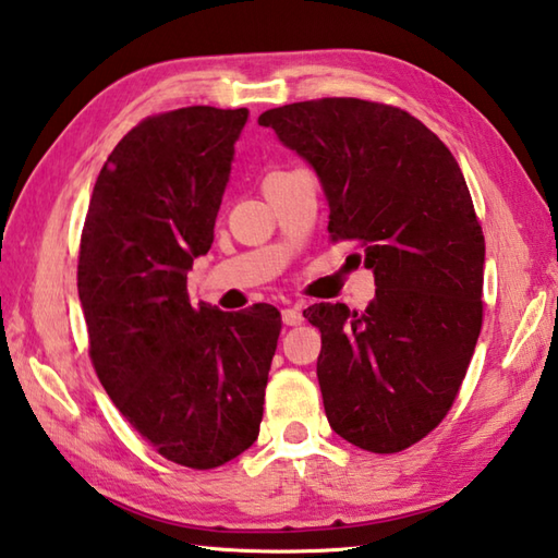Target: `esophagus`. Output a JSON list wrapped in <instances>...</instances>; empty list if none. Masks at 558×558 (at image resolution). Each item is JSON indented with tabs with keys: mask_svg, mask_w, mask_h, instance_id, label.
<instances>
[{
	"mask_svg": "<svg viewBox=\"0 0 558 558\" xmlns=\"http://www.w3.org/2000/svg\"><path fill=\"white\" fill-rule=\"evenodd\" d=\"M304 322L300 307H286L282 310V324L286 326H300Z\"/></svg>",
	"mask_w": 558,
	"mask_h": 558,
	"instance_id": "obj_1",
	"label": "esophagus"
}]
</instances>
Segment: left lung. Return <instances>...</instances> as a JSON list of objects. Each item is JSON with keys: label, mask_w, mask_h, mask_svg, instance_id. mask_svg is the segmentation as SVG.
I'll return each instance as SVG.
<instances>
[{"label": "left lung", "mask_w": 558, "mask_h": 558, "mask_svg": "<svg viewBox=\"0 0 558 558\" xmlns=\"http://www.w3.org/2000/svg\"><path fill=\"white\" fill-rule=\"evenodd\" d=\"M307 159L333 242L365 248V312L319 302L316 360L326 418L360 450L391 454L452 409L484 319V232L445 142L397 106L316 98L258 116Z\"/></svg>", "instance_id": "1"}]
</instances>
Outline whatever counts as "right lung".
<instances>
[{"mask_svg":"<svg viewBox=\"0 0 558 558\" xmlns=\"http://www.w3.org/2000/svg\"><path fill=\"white\" fill-rule=\"evenodd\" d=\"M246 118L189 106L142 120L108 155L82 229L76 290L96 375L142 440L191 469L256 442L282 329L272 304L193 307L185 290Z\"/></svg>","mask_w":558,"mask_h":558,"instance_id":"obj_1","label":"right lung"}]
</instances>
